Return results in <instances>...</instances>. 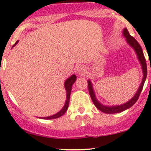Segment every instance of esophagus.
Returning a JSON list of instances; mask_svg holds the SVG:
<instances>
[{
    "label": "esophagus",
    "mask_w": 151,
    "mask_h": 151,
    "mask_svg": "<svg viewBox=\"0 0 151 151\" xmlns=\"http://www.w3.org/2000/svg\"><path fill=\"white\" fill-rule=\"evenodd\" d=\"M77 72L78 73V74H84L85 72L84 66H83L82 65H81V66H77Z\"/></svg>",
    "instance_id": "obj_1"
}]
</instances>
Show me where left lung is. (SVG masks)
I'll return each mask as SVG.
<instances>
[{
  "label": "left lung",
  "instance_id": "left-lung-1",
  "mask_svg": "<svg viewBox=\"0 0 151 151\" xmlns=\"http://www.w3.org/2000/svg\"><path fill=\"white\" fill-rule=\"evenodd\" d=\"M123 35L126 37V41H127L128 43L131 45L134 50L136 51L137 55V57L139 60L140 61L141 64H142V71H143V78H142V81L140 86H139V89H138L137 92L136 93L134 96L133 98L129 101L128 102L125 103L124 104L122 105H119V106H104L101 104H100L98 101L96 100L95 96V94H94L93 91V88H92V84L90 81H88V91H89V93L90 96H91V98L92 99L94 105L99 109L100 111L101 112H104V113H107V114H113V113H118V112H123V111L126 110V109H129L130 108L131 106H133L134 104L136 103V101H137L138 99H139V95L141 93V91L143 88V85H144L145 81L146 80V77H147V64H146V60L145 58L144 54H143L142 50V47L138 43L137 41L133 37V36H131L129 34V31L126 28H125L123 30Z\"/></svg>",
  "mask_w": 151,
  "mask_h": 151
}]
</instances>
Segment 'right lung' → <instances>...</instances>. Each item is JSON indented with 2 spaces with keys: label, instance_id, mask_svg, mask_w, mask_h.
I'll use <instances>...</instances> for the list:
<instances>
[{
  "label": "right lung",
  "instance_id": "obj_1",
  "mask_svg": "<svg viewBox=\"0 0 151 151\" xmlns=\"http://www.w3.org/2000/svg\"><path fill=\"white\" fill-rule=\"evenodd\" d=\"M18 41H17L16 43L13 45L15 46V45L17 44ZM76 80H77V77L74 74H73L71 77H70L68 80H66L65 82V88H66V104H65L64 106H63V109L60 111L59 112H58L57 114L55 115H53L52 116L50 117H45V118H42L43 119H55V118H60V116L63 115L65 112H66L67 109L68 107V104H69V100H70V95H71V87H72V85L75 83Z\"/></svg>",
  "mask_w": 151,
  "mask_h": 151
}]
</instances>
